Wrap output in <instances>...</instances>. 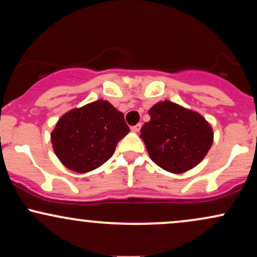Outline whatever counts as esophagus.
<instances>
[{"mask_svg": "<svg viewBox=\"0 0 257 257\" xmlns=\"http://www.w3.org/2000/svg\"><path fill=\"white\" fill-rule=\"evenodd\" d=\"M132 132L133 133H139V131H140L141 129V123H138L137 125H134V126H132Z\"/></svg>", "mask_w": 257, "mask_h": 257, "instance_id": "obj_1", "label": "esophagus"}]
</instances>
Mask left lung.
<instances>
[{"label":"left lung","mask_w":257,"mask_h":257,"mask_svg":"<svg viewBox=\"0 0 257 257\" xmlns=\"http://www.w3.org/2000/svg\"><path fill=\"white\" fill-rule=\"evenodd\" d=\"M140 129L150 158L162 169L181 174L198 166L214 141L211 125L198 112L164 100L149 110Z\"/></svg>","instance_id":"8db88e82"}]
</instances>
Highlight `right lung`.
I'll use <instances>...</instances> for the list:
<instances>
[{
    "label": "right lung",
    "instance_id": "add662e5",
    "mask_svg": "<svg viewBox=\"0 0 257 257\" xmlns=\"http://www.w3.org/2000/svg\"><path fill=\"white\" fill-rule=\"evenodd\" d=\"M128 133L124 114L99 99L64 113L51 133V141L64 167L84 174L108 161Z\"/></svg>",
    "mask_w": 257,
    "mask_h": 257
}]
</instances>
